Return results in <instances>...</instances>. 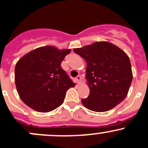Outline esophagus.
Returning a JSON list of instances; mask_svg holds the SVG:
<instances>
[{
  "label": "esophagus",
  "mask_w": 148,
  "mask_h": 148,
  "mask_svg": "<svg viewBox=\"0 0 148 148\" xmlns=\"http://www.w3.org/2000/svg\"><path fill=\"white\" fill-rule=\"evenodd\" d=\"M75 79H76V81H77V83H80V80H81V77H80V75H77V77H75Z\"/></svg>",
  "instance_id": "34e87169"
}]
</instances>
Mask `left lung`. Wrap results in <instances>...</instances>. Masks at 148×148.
Masks as SVG:
<instances>
[{"label":"left lung","instance_id":"1","mask_svg":"<svg viewBox=\"0 0 148 148\" xmlns=\"http://www.w3.org/2000/svg\"><path fill=\"white\" fill-rule=\"evenodd\" d=\"M73 51L87 62L86 78L90 94L81 100L85 107L103 112L120 103L127 96L132 80L127 54L107 42H95Z\"/></svg>","mask_w":148,"mask_h":148}]
</instances>
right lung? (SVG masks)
<instances>
[{"instance_id":"1","label":"right lung","mask_w":148,"mask_h":148,"mask_svg":"<svg viewBox=\"0 0 148 148\" xmlns=\"http://www.w3.org/2000/svg\"><path fill=\"white\" fill-rule=\"evenodd\" d=\"M71 51L42 47L18 61L15 83L25 104L39 112H49L63 103L66 91L75 85L61 67V62Z\"/></svg>"}]
</instances>
